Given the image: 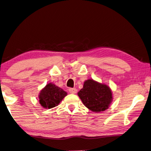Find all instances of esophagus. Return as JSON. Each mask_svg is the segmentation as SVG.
Segmentation results:
<instances>
[{"label": "esophagus", "mask_w": 151, "mask_h": 151, "mask_svg": "<svg viewBox=\"0 0 151 151\" xmlns=\"http://www.w3.org/2000/svg\"><path fill=\"white\" fill-rule=\"evenodd\" d=\"M69 91L71 94H75L76 93V88H70L69 89Z\"/></svg>", "instance_id": "1"}]
</instances>
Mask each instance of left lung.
I'll return each mask as SVG.
<instances>
[{"label":"left lung","instance_id":"obj_1","mask_svg":"<svg viewBox=\"0 0 151 151\" xmlns=\"http://www.w3.org/2000/svg\"><path fill=\"white\" fill-rule=\"evenodd\" d=\"M78 95L84 106L94 113L106 111L113 101L110 87L93 79L84 82L83 88L80 90Z\"/></svg>","mask_w":151,"mask_h":151}]
</instances>
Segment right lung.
Segmentation results:
<instances>
[{
  "label": "right lung",
  "mask_w": 151,
  "mask_h": 151,
  "mask_svg": "<svg viewBox=\"0 0 151 151\" xmlns=\"http://www.w3.org/2000/svg\"><path fill=\"white\" fill-rule=\"evenodd\" d=\"M67 94V92L54 83H49L40 91L39 103L45 109H51L57 106Z\"/></svg>",
  "instance_id": "add662e5"
}]
</instances>
